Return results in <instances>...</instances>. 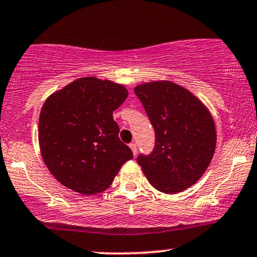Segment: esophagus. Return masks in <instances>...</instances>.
<instances>
[{"mask_svg": "<svg viewBox=\"0 0 257 257\" xmlns=\"http://www.w3.org/2000/svg\"><path fill=\"white\" fill-rule=\"evenodd\" d=\"M129 147H131V149H132V151H133V155H134V156H137V153H138V146H137V144L132 143L131 145H129Z\"/></svg>", "mask_w": 257, "mask_h": 257, "instance_id": "1", "label": "esophagus"}]
</instances>
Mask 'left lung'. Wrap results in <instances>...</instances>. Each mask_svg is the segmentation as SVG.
Here are the masks:
<instances>
[{
	"mask_svg": "<svg viewBox=\"0 0 257 257\" xmlns=\"http://www.w3.org/2000/svg\"><path fill=\"white\" fill-rule=\"evenodd\" d=\"M135 94L156 133L151 155L138 163L156 190L175 194L196 184L216 147L213 116L190 90L170 81L139 84Z\"/></svg>",
	"mask_w": 257,
	"mask_h": 257,
	"instance_id": "8db88e82",
	"label": "left lung"
}]
</instances>
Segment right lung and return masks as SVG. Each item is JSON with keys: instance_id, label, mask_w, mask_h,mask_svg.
<instances>
[{"instance_id": "right-lung-1", "label": "right lung", "mask_w": 257, "mask_h": 257, "mask_svg": "<svg viewBox=\"0 0 257 257\" xmlns=\"http://www.w3.org/2000/svg\"><path fill=\"white\" fill-rule=\"evenodd\" d=\"M126 96L124 85L83 77L47 98L38 143L44 163L61 185L87 196L100 193L133 158L113 120V111Z\"/></svg>"}]
</instances>
